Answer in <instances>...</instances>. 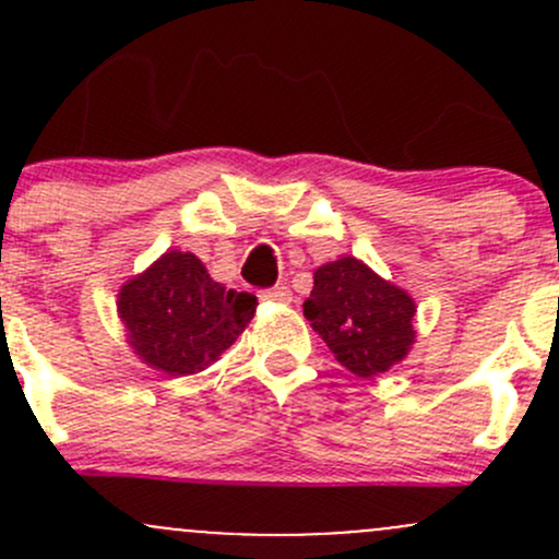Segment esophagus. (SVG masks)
<instances>
[{
	"mask_svg": "<svg viewBox=\"0 0 559 559\" xmlns=\"http://www.w3.org/2000/svg\"><path fill=\"white\" fill-rule=\"evenodd\" d=\"M259 300L264 302H292L289 286H273V289L259 292Z\"/></svg>",
	"mask_w": 559,
	"mask_h": 559,
	"instance_id": "esophagus-1",
	"label": "esophagus"
}]
</instances>
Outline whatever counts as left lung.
Masks as SVG:
<instances>
[{
	"mask_svg": "<svg viewBox=\"0 0 559 559\" xmlns=\"http://www.w3.org/2000/svg\"><path fill=\"white\" fill-rule=\"evenodd\" d=\"M302 311L337 362L359 379L400 362L416 337L414 300L354 257L316 270Z\"/></svg>",
	"mask_w": 559,
	"mask_h": 559,
	"instance_id": "8db88e82",
	"label": "left lung"
}]
</instances>
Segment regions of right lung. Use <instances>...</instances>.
Masks as SVG:
<instances>
[{
	"mask_svg": "<svg viewBox=\"0 0 559 559\" xmlns=\"http://www.w3.org/2000/svg\"><path fill=\"white\" fill-rule=\"evenodd\" d=\"M253 311L257 297L213 281L205 264L183 251H167L118 295L134 354L170 376H191L216 362Z\"/></svg>",
	"mask_w": 559,
	"mask_h": 559,
	"instance_id": "obj_1",
	"label": "right lung"
}]
</instances>
